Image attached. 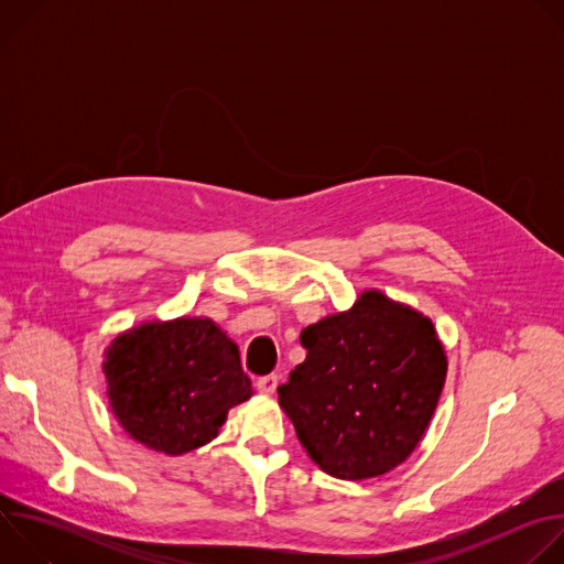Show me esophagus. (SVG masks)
<instances>
[{
  "instance_id": "1",
  "label": "esophagus",
  "mask_w": 564,
  "mask_h": 564,
  "mask_svg": "<svg viewBox=\"0 0 564 564\" xmlns=\"http://www.w3.org/2000/svg\"><path fill=\"white\" fill-rule=\"evenodd\" d=\"M279 386V377L276 375H265V377H259L257 381V388L263 392V394H272Z\"/></svg>"
}]
</instances>
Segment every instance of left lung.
I'll use <instances>...</instances> for the list:
<instances>
[{
    "label": "left lung",
    "mask_w": 564,
    "mask_h": 564,
    "mask_svg": "<svg viewBox=\"0 0 564 564\" xmlns=\"http://www.w3.org/2000/svg\"><path fill=\"white\" fill-rule=\"evenodd\" d=\"M301 346L307 357L279 386V404L314 464L355 481L404 462L446 379L433 321L366 290L348 312L307 326Z\"/></svg>",
    "instance_id": "obj_1"
}]
</instances>
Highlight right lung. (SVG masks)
Instances as JSON below:
<instances>
[{
  "label": "right lung",
  "instance_id": "add662e5",
  "mask_svg": "<svg viewBox=\"0 0 564 564\" xmlns=\"http://www.w3.org/2000/svg\"><path fill=\"white\" fill-rule=\"evenodd\" d=\"M107 397L120 426L147 448L183 455L218 435L252 397L238 346L212 318L142 324L105 352Z\"/></svg>",
  "mask_w": 564,
  "mask_h": 564
}]
</instances>
